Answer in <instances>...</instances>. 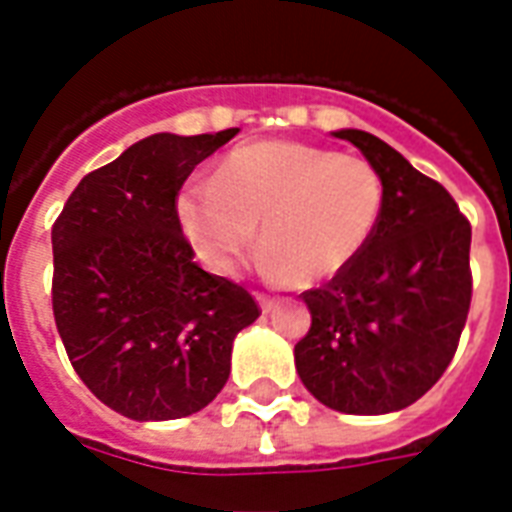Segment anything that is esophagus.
<instances>
[{
	"mask_svg": "<svg viewBox=\"0 0 512 512\" xmlns=\"http://www.w3.org/2000/svg\"><path fill=\"white\" fill-rule=\"evenodd\" d=\"M255 297H257V303H260V308H263V311H273V308H276V297L265 295V292H255Z\"/></svg>",
	"mask_w": 512,
	"mask_h": 512,
	"instance_id": "esophagus-1",
	"label": "esophagus"
}]
</instances>
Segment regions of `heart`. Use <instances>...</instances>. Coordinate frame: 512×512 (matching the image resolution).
<instances>
[{"instance_id":"heart-1","label":"heart","mask_w":512,"mask_h":512,"mask_svg":"<svg viewBox=\"0 0 512 512\" xmlns=\"http://www.w3.org/2000/svg\"><path fill=\"white\" fill-rule=\"evenodd\" d=\"M175 209L180 231L212 273L236 271L260 225L265 271L316 287L369 247L385 212V180L364 156L257 140L233 148L209 183L183 188Z\"/></svg>"}]
</instances>
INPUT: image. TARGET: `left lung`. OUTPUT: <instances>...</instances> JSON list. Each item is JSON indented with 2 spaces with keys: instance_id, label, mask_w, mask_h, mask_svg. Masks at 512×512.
<instances>
[{
  "instance_id": "8db88e82",
  "label": "left lung",
  "mask_w": 512,
  "mask_h": 512,
  "mask_svg": "<svg viewBox=\"0 0 512 512\" xmlns=\"http://www.w3.org/2000/svg\"><path fill=\"white\" fill-rule=\"evenodd\" d=\"M380 170L385 212L369 247L303 292L311 329L295 345L300 380L345 414H388L428 393L460 345L473 297L470 223L452 193L364 130H340Z\"/></svg>"
}]
</instances>
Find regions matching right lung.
I'll use <instances>...</instances> for the list:
<instances>
[{"instance_id":"obj_1","label":"right lung","mask_w":512,"mask_h":512,"mask_svg":"<svg viewBox=\"0 0 512 512\" xmlns=\"http://www.w3.org/2000/svg\"><path fill=\"white\" fill-rule=\"evenodd\" d=\"M159 132L82 177L52 225V313L82 382L130 420L199 412L260 316L247 289L193 263L177 193L236 135Z\"/></svg>"}]
</instances>
